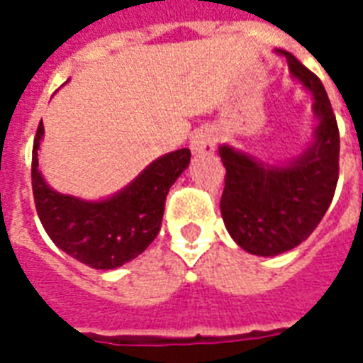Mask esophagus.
<instances>
[{
    "label": "esophagus",
    "mask_w": 363,
    "mask_h": 363,
    "mask_svg": "<svg viewBox=\"0 0 363 363\" xmlns=\"http://www.w3.org/2000/svg\"><path fill=\"white\" fill-rule=\"evenodd\" d=\"M215 133L211 130H199L192 137V150L196 154H207L215 150Z\"/></svg>",
    "instance_id": "34e87169"
}]
</instances>
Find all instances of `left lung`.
Returning a JSON list of instances; mask_svg holds the SVG:
<instances>
[{
	"label": "left lung",
	"mask_w": 363,
	"mask_h": 363,
	"mask_svg": "<svg viewBox=\"0 0 363 363\" xmlns=\"http://www.w3.org/2000/svg\"><path fill=\"white\" fill-rule=\"evenodd\" d=\"M279 52L315 96L318 125L307 152L286 167L258 164L220 147L226 167L222 218L233 241L256 256H277L309 238L326 215L339 179V128L326 90L294 54Z\"/></svg>",
	"instance_id": "left-lung-1"
}]
</instances>
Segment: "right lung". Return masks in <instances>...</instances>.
I'll list each match as a JSON object with an SVG mask.
<instances>
[{
	"label": "right lung",
	"mask_w": 363,
	"mask_h": 363,
	"mask_svg": "<svg viewBox=\"0 0 363 363\" xmlns=\"http://www.w3.org/2000/svg\"><path fill=\"white\" fill-rule=\"evenodd\" d=\"M37 125L31 150V190L45 232L71 258L94 269H115L137 258L156 239L164 218L165 198L173 182L190 164V150L179 148L148 165L115 198L88 203L54 192L39 173Z\"/></svg>",
	"instance_id": "obj_1"
}]
</instances>
